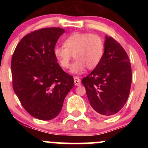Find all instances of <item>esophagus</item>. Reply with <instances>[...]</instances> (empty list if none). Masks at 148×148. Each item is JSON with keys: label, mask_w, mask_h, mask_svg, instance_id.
I'll return each mask as SVG.
<instances>
[{"label": "esophagus", "mask_w": 148, "mask_h": 148, "mask_svg": "<svg viewBox=\"0 0 148 148\" xmlns=\"http://www.w3.org/2000/svg\"><path fill=\"white\" fill-rule=\"evenodd\" d=\"M74 80L75 86H80V85H81V80H80V79L78 76H74Z\"/></svg>", "instance_id": "34e87169"}]
</instances>
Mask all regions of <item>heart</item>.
I'll list each match as a JSON object with an SVG mask.
<instances>
[{
  "label": "heart",
  "instance_id": "obj_1",
  "mask_svg": "<svg viewBox=\"0 0 148 148\" xmlns=\"http://www.w3.org/2000/svg\"><path fill=\"white\" fill-rule=\"evenodd\" d=\"M104 42L99 35L89 33H74L63 42V46H56L54 56L62 69H67L74 56L76 60L71 67L74 74H82L86 67L93 69L97 67L104 53Z\"/></svg>",
  "mask_w": 148,
  "mask_h": 148
}]
</instances>
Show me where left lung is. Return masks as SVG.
Segmentation results:
<instances>
[{"label":"left lung","instance_id":"obj_1","mask_svg":"<svg viewBox=\"0 0 148 148\" xmlns=\"http://www.w3.org/2000/svg\"><path fill=\"white\" fill-rule=\"evenodd\" d=\"M104 53L97 67L81 82L90 106L104 116L114 115L127 102L132 85V67L125 49L106 37Z\"/></svg>","mask_w":148,"mask_h":148}]
</instances>
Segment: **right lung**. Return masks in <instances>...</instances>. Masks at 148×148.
Returning <instances> with one entry per match:
<instances>
[{
	"label": "right lung",
	"mask_w": 148,
	"mask_h": 148,
	"mask_svg": "<svg viewBox=\"0 0 148 148\" xmlns=\"http://www.w3.org/2000/svg\"><path fill=\"white\" fill-rule=\"evenodd\" d=\"M64 30L58 27L34 30L25 35L12 57L14 92L24 109L42 120L55 118L74 87V78L64 72L53 49Z\"/></svg>",
	"instance_id": "add662e5"
}]
</instances>
